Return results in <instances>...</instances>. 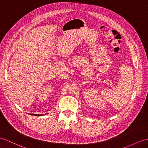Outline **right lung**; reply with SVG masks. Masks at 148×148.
I'll return each mask as SVG.
<instances>
[{"label":"right lung","mask_w":148,"mask_h":148,"mask_svg":"<svg viewBox=\"0 0 148 148\" xmlns=\"http://www.w3.org/2000/svg\"><path fill=\"white\" fill-rule=\"evenodd\" d=\"M32 115H34V114H32ZM35 115V116H42V114H34Z\"/></svg>","instance_id":"1"}]
</instances>
